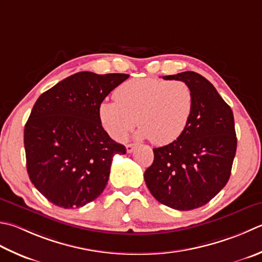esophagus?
Returning <instances> with one entry per match:
<instances>
[{
	"label": "esophagus",
	"instance_id": "esophagus-1",
	"mask_svg": "<svg viewBox=\"0 0 262 262\" xmlns=\"http://www.w3.org/2000/svg\"><path fill=\"white\" fill-rule=\"evenodd\" d=\"M135 144H132V143H129V144H127L126 145V151H127V153H132L133 151H134V148H135Z\"/></svg>",
	"mask_w": 262,
	"mask_h": 262
}]
</instances>
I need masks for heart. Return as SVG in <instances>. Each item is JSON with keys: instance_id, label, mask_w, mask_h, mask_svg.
<instances>
[{"instance_id": "b5f03b06", "label": "heart", "mask_w": 262, "mask_h": 262, "mask_svg": "<svg viewBox=\"0 0 262 262\" xmlns=\"http://www.w3.org/2000/svg\"><path fill=\"white\" fill-rule=\"evenodd\" d=\"M115 101H103L99 118L114 140H124L136 124L137 136L157 145L171 143L183 134L192 116L193 92L181 80L134 78L115 92Z\"/></svg>"}]
</instances>
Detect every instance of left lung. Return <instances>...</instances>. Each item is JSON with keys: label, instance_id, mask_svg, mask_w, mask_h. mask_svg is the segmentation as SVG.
<instances>
[{"label": "left lung", "instance_id": "left-lung-1", "mask_svg": "<svg viewBox=\"0 0 262 262\" xmlns=\"http://www.w3.org/2000/svg\"><path fill=\"white\" fill-rule=\"evenodd\" d=\"M162 78L186 83L194 106L183 134L170 144L153 148L155 160L144 179L159 202L187 211L207 204L228 182L237 146L234 116L203 76L184 71Z\"/></svg>", "mask_w": 262, "mask_h": 262}]
</instances>
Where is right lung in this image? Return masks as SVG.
I'll return each mask as SVG.
<instances>
[{"instance_id":"1","label":"right lung","mask_w":262,"mask_h":262,"mask_svg":"<svg viewBox=\"0 0 262 262\" xmlns=\"http://www.w3.org/2000/svg\"><path fill=\"white\" fill-rule=\"evenodd\" d=\"M128 77L80 71L34 104L24 130L27 172L55 206L74 209L94 201L109 181L112 158L126 153L102 127L99 106Z\"/></svg>"}]
</instances>
